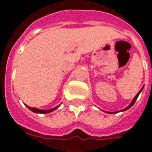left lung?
I'll list each match as a JSON object with an SVG mask.
<instances>
[{
  "label": "left lung",
  "mask_w": 152,
  "mask_h": 152,
  "mask_svg": "<svg viewBox=\"0 0 152 152\" xmlns=\"http://www.w3.org/2000/svg\"><path fill=\"white\" fill-rule=\"evenodd\" d=\"M143 87H144V86H143ZM143 87H142V89H141L140 90H139V92L137 93V94H136V96L134 97V99L132 100V102H130V104H129V105L127 107H125V108L123 109V110H121V112H124V111H126V110H128V109H129V108H130V107H132V106L134 105V102H136V100H137V97H138V95H139V94H140V93L142 92V89H143ZM107 113H111V114H114V113H115V112H107Z\"/></svg>",
  "instance_id": "8db88e82"
}]
</instances>
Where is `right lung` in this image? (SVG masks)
<instances>
[{"mask_svg": "<svg viewBox=\"0 0 152 152\" xmlns=\"http://www.w3.org/2000/svg\"><path fill=\"white\" fill-rule=\"evenodd\" d=\"M60 105L57 106L55 107H53L52 109H50V110H41V109H38V108H35V107H29V106L26 105V107H28L29 110H31V112H35V113H40V114H46V113H50L51 112H53L54 110H56Z\"/></svg>", "mask_w": 152, "mask_h": 152, "instance_id": "obj_1", "label": "right lung"}]
</instances>
